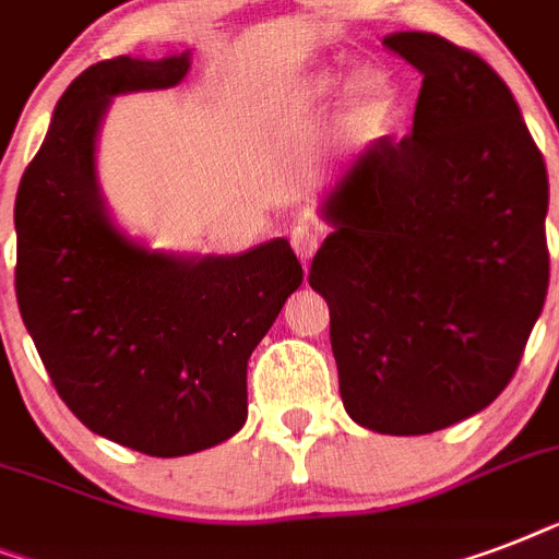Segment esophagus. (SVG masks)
Masks as SVG:
<instances>
[{
	"instance_id": "obj_1",
	"label": "esophagus",
	"mask_w": 559,
	"mask_h": 559,
	"mask_svg": "<svg viewBox=\"0 0 559 559\" xmlns=\"http://www.w3.org/2000/svg\"><path fill=\"white\" fill-rule=\"evenodd\" d=\"M289 243H293L298 258L307 263L316 254L319 243H322V231H319L313 223H298V226H293V231H289Z\"/></svg>"
}]
</instances>
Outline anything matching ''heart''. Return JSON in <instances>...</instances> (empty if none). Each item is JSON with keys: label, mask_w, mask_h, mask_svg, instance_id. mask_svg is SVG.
<instances>
[{"label": "heart", "mask_w": 559, "mask_h": 559, "mask_svg": "<svg viewBox=\"0 0 559 559\" xmlns=\"http://www.w3.org/2000/svg\"><path fill=\"white\" fill-rule=\"evenodd\" d=\"M319 86L331 90V86H336V78L324 74ZM394 104H397V86H394V81H391V74L385 69L362 66L354 74L348 90V116L354 124H373V121H380V118H385L394 109Z\"/></svg>", "instance_id": "b5f03b06"}]
</instances>
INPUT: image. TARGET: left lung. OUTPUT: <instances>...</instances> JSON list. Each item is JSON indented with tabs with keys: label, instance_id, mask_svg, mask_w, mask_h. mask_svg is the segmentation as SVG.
Here are the masks:
<instances>
[{
	"label": "left lung",
	"instance_id": "8db88e82",
	"mask_svg": "<svg viewBox=\"0 0 559 559\" xmlns=\"http://www.w3.org/2000/svg\"><path fill=\"white\" fill-rule=\"evenodd\" d=\"M424 74L415 124L324 200L310 263L331 307L340 394L359 426L429 435L487 408L548 293V174L508 83L424 31L382 39Z\"/></svg>",
	"mask_w": 559,
	"mask_h": 559
}]
</instances>
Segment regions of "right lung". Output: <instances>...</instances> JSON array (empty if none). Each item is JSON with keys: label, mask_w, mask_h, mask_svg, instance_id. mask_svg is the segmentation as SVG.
<instances>
[{"label": "right lung", "mask_w": 559, "mask_h": 559, "mask_svg": "<svg viewBox=\"0 0 559 559\" xmlns=\"http://www.w3.org/2000/svg\"><path fill=\"white\" fill-rule=\"evenodd\" d=\"M191 69L116 57L57 100L22 174L16 301L57 394L86 429L156 459L209 450L246 424V366L305 272L284 237L243 254L151 252L107 214L95 139L109 100Z\"/></svg>", "instance_id": "1"}]
</instances>
